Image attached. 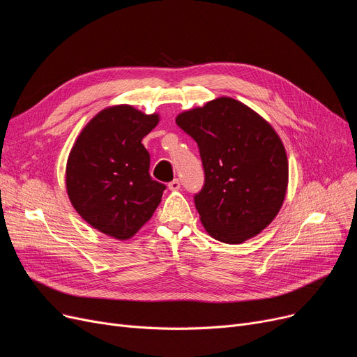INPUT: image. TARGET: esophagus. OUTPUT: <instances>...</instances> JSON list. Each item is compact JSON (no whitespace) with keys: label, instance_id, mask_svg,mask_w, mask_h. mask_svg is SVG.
Here are the masks:
<instances>
[{"label":"esophagus","instance_id":"esophagus-1","mask_svg":"<svg viewBox=\"0 0 357 357\" xmlns=\"http://www.w3.org/2000/svg\"><path fill=\"white\" fill-rule=\"evenodd\" d=\"M167 188L171 190V191H179V188H181V181H179V179L171 181V182L167 183Z\"/></svg>","mask_w":357,"mask_h":357}]
</instances>
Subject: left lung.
I'll list each match as a JSON object with an SVG mask.
<instances>
[{
	"label": "left lung",
	"instance_id": "obj_1",
	"mask_svg": "<svg viewBox=\"0 0 357 357\" xmlns=\"http://www.w3.org/2000/svg\"><path fill=\"white\" fill-rule=\"evenodd\" d=\"M176 124L199 147L205 182L194 201L207 233L238 245L265 230L288 188V158L273 127L230 97L181 112Z\"/></svg>",
	"mask_w": 357,
	"mask_h": 357
}]
</instances>
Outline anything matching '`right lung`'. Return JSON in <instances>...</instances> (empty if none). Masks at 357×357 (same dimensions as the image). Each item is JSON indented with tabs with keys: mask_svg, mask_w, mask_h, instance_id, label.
Masks as SVG:
<instances>
[{
	"mask_svg": "<svg viewBox=\"0 0 357 357\" xmlns=\"http://www.w3.org/2000/svg\"><path fill=\"white\" fill-rule=\"evenodd\" d=\"M159 123L131 105L108 107L75 142L66 163V191L77 213L98 231L119 240L133 237L160 204L166 186L149 174L142 144Z\"/></svg>",
	"mask_w": 357,
	"mask_h": 357,
	"instance_id": "1",
	"label": "right lung"
}]
</instances>
